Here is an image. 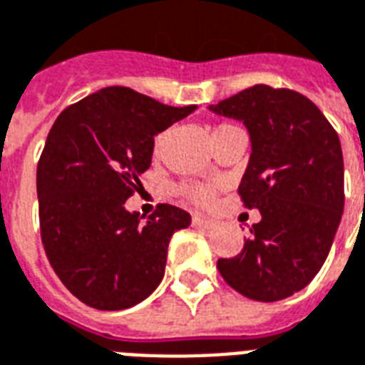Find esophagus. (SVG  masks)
<instances>
[{"mask_svg":"<svg viewBox=\"0 0 365 365\" xmlns=\"http://www.w3.org/2000/svg\"><path fill=\"white\" fill-rule=\"evenodd\" d=\"M192 225H194V227H200V228H205V230H209V228L215 227V221L213 219L203 217V215H192Z\"/></svg>","mask_w":365,"mask_h":365,"instance_id":"obj_1","label":"esophagus"}]
</instances>
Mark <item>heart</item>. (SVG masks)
<instances>
[{
	"label": "heart",
	"instance_id": "b5f03b06",
	"mask_svg": "<svg viewBox=\"0 0 365 365\" xmlns=\"http://www.w3.org/2000/svg\"><path fill=\"white\" fill-rule=\"evenodd\" d=\"M232 127L234 125H230V123H221V125L215 127L213 135L227 131V129H232ZM165 138H168V133H160V135L154 138V156H158V154L162 152L163 144H165ZM180 192H182L188 200H192L194 203H200V205H207V203H211V200H213V188L205 185H185L180 188Z\"/></svg>",
	"mask_w": 365,
	"mask_h": 365
}]
</instances>
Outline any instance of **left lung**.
Masks as SVG:
<instances>
[{
	"label": "left lung",
	"mask_w": 365,
	"mask_h": 365,
	"mask_svg": "<svg viewBox=\"0 0 365 365\" xmlns=\"http://www.w3.org/2000/svg\"><path fill=\"white\" fill-rule=\"evenodd\" d=\"M211 112L244 121L251 156L238 194L261 211L244 250L217 268L244 297L274 303L312 282L331 250L344 207L337 131L310 98L253 86Z\"/></svg>",
	"instance_id": "1"
}]
</instances>
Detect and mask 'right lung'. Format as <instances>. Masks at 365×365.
<instances>
[{
    "label": "right lung",
    "instance_id": "1",
    "mask_svg": "<svg viewBox=\"0 0 365 365\" xmlns=\"http://www.w3.org/2000/svg\"><path fill=\"white\" fill-rule=\"evenodd\" d=\"M194 110L114 86L70 104L51 127L38 163L41 242L81 303L129 309L162 282L169 240L190 225V215L160 203L143 221L125 200L150 168L154 137Z\"/></svg>",
    "mask_w": 365,
    "mask_h": 365
}]
</instances>
